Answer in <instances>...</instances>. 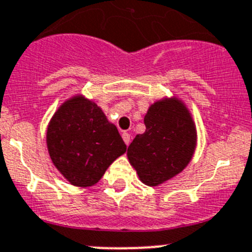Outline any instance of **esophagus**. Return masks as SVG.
<instances>
[{"label": "esophagus", "instance_id": "34e87169", "mask_svg": "<svg viewBox=\"0 0 252 252\" xmlns=\"http://www.w3.org/2000/svg\"><path fill=\"white\" fill-rule=\"evenodd\" d=\"M122 138H124L125 144H126V145L130 144V141H131L130 133H128V132H124V133H122Z\"/></svg>", "mask_w": 252, "mask_h": 252}]
</instances>
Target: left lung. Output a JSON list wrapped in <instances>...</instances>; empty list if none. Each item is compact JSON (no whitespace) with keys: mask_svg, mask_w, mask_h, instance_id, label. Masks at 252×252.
Instances as JSON below:
<instances>
[{"mask_svg":"<svg viewBox=\"0 0 252 252\" xmlns=\"http://www.w3.org/2000/svg\"><path fill=\"white\" fill-rule=\"evenodd\" d=\"M146 131L127 149V158L138 177L158 186L184 170L196 146V128L188 108L177 98L155 102L144 119Z\"/></svg>","mask_w":252,"mask_h":252,"instance_id":"obj_1","label":"left lung"}]
</instances>
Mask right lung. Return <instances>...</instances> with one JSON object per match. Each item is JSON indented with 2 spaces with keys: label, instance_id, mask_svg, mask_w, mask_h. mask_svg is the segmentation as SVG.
I'll return each mask as SVG.
<instances>
[{
  "label": "right lung",
  "instance_id": "1",
  "mask_svg": "<svg viewBox=\"0 0 252 252\" xmlns=\"http://www.w3.org/2000/svg\"><path fill=\"white\" fill-rule=\"evenodd\" d=\"M47 149L54 165L71 184L89 188L126 152V145L96 103L75 96L50 121Z\"/></svg>",
  "mask_w": 252,
  "mask_h": 252
}]
</instances>
